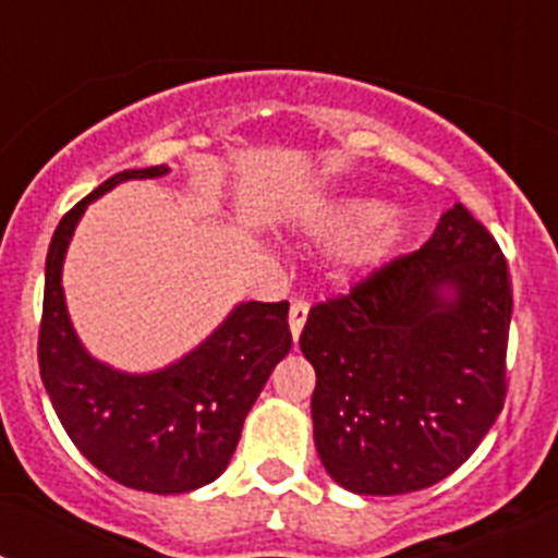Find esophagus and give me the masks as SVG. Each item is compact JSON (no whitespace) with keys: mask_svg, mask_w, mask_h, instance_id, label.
<instances>
[{"mask_svg":"<svg viewBox=\"0 0 558 558\" xmlns=\"http://www.w3.org/2000/svg\"><path fill=\"white\" fill-rule=\"evenodd\" d=\"M307 313L310 307L304 302H293L290 304V335H293V340H299V335H302L304 329V322H307Z\"/></svg>","mask_w":558,"mask_h":558,"instance_id":"34e87169","label":"esophagus"}]
</instances>
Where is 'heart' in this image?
Here are the masks:
<instances>
[{
    "label": "heart",
    "instance_id": "obj_1",
    "mask_svg": "<svg viewBox=\"0 0 558 558\" xmlns=\"http://www.w3.org/2000/svg\"><path fill=\"white\" fill-rule=\"evenodd\" d=\"M304 226L318 236H347L340 265L349 274H368L405 243L411 218L399 206H383L374 195H335L313 206Z\"/></svg>",
    "mask_w": 558,
    "mask_h": 558
}]
</instances>
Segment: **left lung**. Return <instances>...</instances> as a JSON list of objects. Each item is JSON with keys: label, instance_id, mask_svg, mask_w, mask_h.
Masks as SVG:
<instances>
[{"label": "left lung", "instance_id": "1", "mask_svg": "<svg viewBox=\"0 0 558 558\" xmlns=\"http://www.w3.org/2000/svg\"><path fill=\"white\" fill-rule=\"evenodd\" d=\"M509 327L506 256L461 204L422 248L315 304L299 347L329 477L388 497L452 475L502 411Z\"/></svg>", "mask_w": 558, "mask_h": 558}]
</instances>
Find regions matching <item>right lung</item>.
<instances>
[{"label":"right lung","instance_id":"right-lung-1","mask_svg":"<svg viewBox=\"0 0 558 558\" xmlns=\"http://www.w3.org/2000/svg\"><path fill=\"white\" fill-rule=\"evenodd\" d=\"M167 172V165L117 172L61 218L44 270L38 368L63 430L102 475L128 489L184 495L223 475L251 405L293 338L288 302H240L209 338L159 372H120L88 354L61 284L72 234L108 190Z\"/></svg>","mask_w":558,"mask_h":558}]
</instances>
